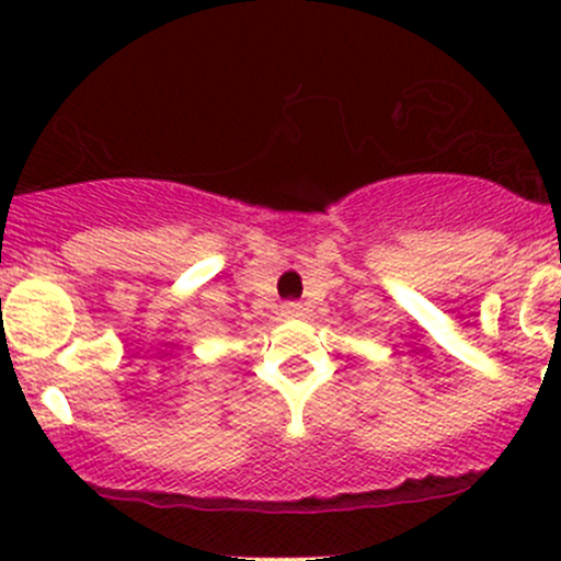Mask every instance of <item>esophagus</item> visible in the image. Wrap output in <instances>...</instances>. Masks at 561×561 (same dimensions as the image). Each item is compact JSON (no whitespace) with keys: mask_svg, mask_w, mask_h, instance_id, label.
I'll use <instances>...</instances> for the list:
<instances>
[{"mask_svg":"<svg viewBox=\"0 0 561 561\" xmlns=\"http://www.w3.org/2000/svg\"><path fill=\"white\" fill-rule=\"evenodd\" d=\"M282 314H285V317H301L304 314V304L301 301H285V304H282Z\"/></svg>","mask_w":561,"mask_h":561,"instance_id":"34e87169","label":"esophagus"}]
</instances>
